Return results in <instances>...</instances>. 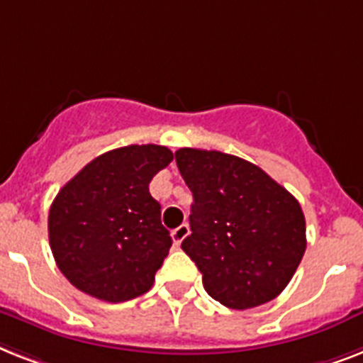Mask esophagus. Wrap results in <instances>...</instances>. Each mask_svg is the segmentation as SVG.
<instances>
[{
	"instance_id": "obj_1",
	"label": "esophagus",
	"mask_w": 363,
	"mask_h": 363,
	"mask_svg": "<svg viewBox=\"0 0 363 363\" xmlns=\"http://www.w3.org/2000/svg\"><path fill=\"white\" fill-rule=\"evenodd\" d=\"M188 233H190V228H188L186 223H182V225H179V228H177V229H173V233H172L173 242H175L177 246H179V244H181L182 240H184V238L188 237Z\"/></svg>"
}]
</instances>
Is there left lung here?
Wrapping results in <instances>:
<instances>
[{"label":"left lung","mask_w":363,"mask_h":363,"mask_svg":"<svg viewBox=\"0 0 363 363\" xmlns=\"http://www.w3.org/2000/svg\"><path fill=\"white\" fill-rule=\"evenodd\" d=\"M175 160L194 194L182 250L203 274L205 291L231 309L276 298L306 252L296 197L238 156L184 147Z\"/></svg>","instance_id":"8db88e82"}]
</instances>
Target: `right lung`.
<instances>
[{"label":"right lung","mask_w":363,"mask_h":363,"mask_svg":"<svg viewBox=\"0 0 363 363\" xmlns=\"http://www.w3.org/2000/svg\"><path fill=\"white\" fill-rule=\"evenodd\" d=\"M172 160L164 145L121 147L59 190L48 214L50 248L76 289L115 304L152 287L173 240L149 182Z\"/></svg>","instance_id":"obj_1"}]
</instances>
